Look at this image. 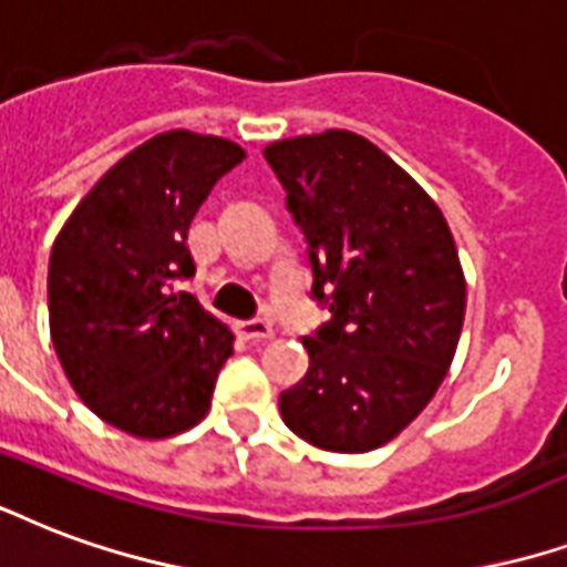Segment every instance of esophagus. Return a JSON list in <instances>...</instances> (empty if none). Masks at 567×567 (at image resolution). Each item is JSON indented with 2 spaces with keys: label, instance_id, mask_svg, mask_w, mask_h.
Masks as SVG:
<instances>
[{
  "label": "esophagus",
  "instance_id": "34e87169",
  "mask_svg": "<svg viewBox=\"0 0 567 567\" xmlns=\"http://www.w3.org/2000/svg\"><path fill=\"white\" fill-rule=\"evenodd\" d=\"M237 333L243 339H251V342H264V339H272V327L264 318H251V321H240L237 324Z\"/></svg>",
  "mask_w": 567,
  "mask_h": 567
}]
</instances>
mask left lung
<instances>
[{
    "instance_id": "8db88e82",
    "label": "left lung",
    "mask_w": 567,
    "mask_h": 567,
    "mask_svg": "<svg viewBox=\"0 0 567 567\" xmlns=\"http://www.w3.org/2000/svg\"><path fill=\"white\" fill-rule=\"evenodd\" d=\"M330 321L303 337L309 369L279 412L303 442L367 454L433 400L454 360L465 279L433 198L367 137L342 128L264 150Z\"/></svg>"
}]
</instances>
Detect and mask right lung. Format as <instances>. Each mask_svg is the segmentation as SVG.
<instances>
[{
	"mask_svg": "<svg viewBox=\"0 0 567 567\" xmlns=\"http://www.w3.org/2000/svg\"><path fill=\"white\" fill-rule=\"evenodd\" d=\"M243 158L225 137L155 134L92 186L53 243V348L78 396L123 433L167 439L207 414L234 337L177 282L195 276L188 225Z\"/></svg>",
	"mask_w": 567,
	"mask_h": 567,
	"instance_id": "1",
	"label": "right lung"
}]
</instances>
